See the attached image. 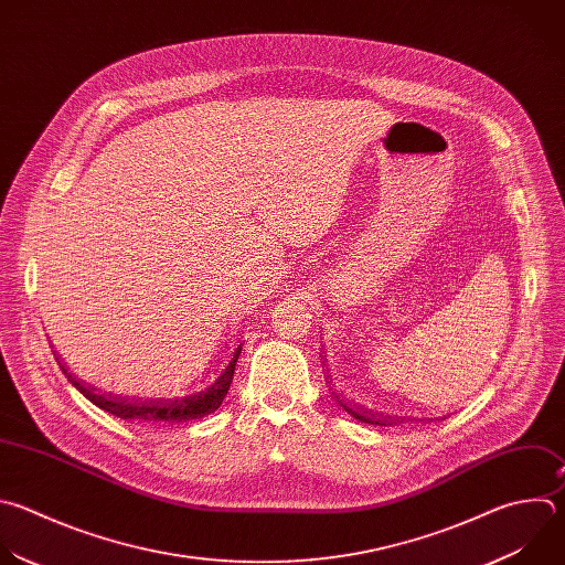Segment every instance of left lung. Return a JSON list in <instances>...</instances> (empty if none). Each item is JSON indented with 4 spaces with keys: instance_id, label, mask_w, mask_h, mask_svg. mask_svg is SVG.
<instances>
[{
    "instance_id": "1",
    "label": "left lung",
    "mask_w": 565,
    "mask_h": 565,
    "mask_svg": "<svg viewBox=\"0 0 565 565\" xmlns=\"http://www.w3.org/2000/svg\"><path fill=\"white\" fill-rule=\"evenodd\" d=\"M339 406L354 419L363 422V424H372V426H397V424H404V422H433V417H402V415H386V413H380V411H372V408H365V406H359V404H343L339 397H337ZM437 419H446L444 417H437Z\"/></svg>"
}]
</instances>
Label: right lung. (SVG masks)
<instances>
[{"mask_svg": "<svg viewBox=\"0 0 565 565\" xmlns=\"http://www.w3.org/2000/svg\"><path fill=\"white\" fill-rule=\"evenodd\" d=\"M242 345L244 343H239L235 348V352L231 354V361L226 363V367L220 370L215 382H211L209 388L188 395V397H174V399H163V397L141 399V397H124V395L99 391L97 386L79 380L77 374L68 372V367L62 363L60 354L55 359H57L62 372L68 377V382L104 413L115 415L119 419L135 422V424H181V422H191V419H202L204 415H211L222 406V402L228 395V388L233 384V374H235L237 359L242 354Z\"/></svg>", "mask_w": 565, "mask_h": 565, "instance_id": "add662e5", "label": "right lung"}]
</instances>
